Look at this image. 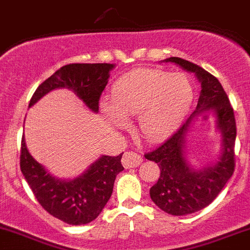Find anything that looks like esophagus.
Listing matches in <instances>:
<instances>
[{
  "instance_id": "34e87169",
  "label": "esophagus",
  "mask_w": 250,
  "mask_h": 250,
  "mask_svg": "<svg viewBox=\"0 0 250 250\" xmlns=\"http://www.w3.org/2000/svg\"><path fill=\"white\" fill-rule=\"evenodd\" d=\"M141 161H143L141 156L133 152V151H127V152H125V155L122 157V163L125 166V168L138 167L141 163Z\"/></svg>"
}]
</instances>
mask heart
<instances>
[{
	"mask_svg": "<svg viewBox=\"0 0 250 250\" xmlns=\"http://www.w3.org/2000/svg\"><path fill=\"white\" fill-rule=\"evenodd\" d=\"M193 99L190 80L183 74L170 75L157 69H137L118 78L111 92V103L103 112L116 127H125V116L138 113V128L147 140L167 138L188 113Z\"/></svg>",
	"mask_w": 250,
	"mask_h": 250,
	"instance_id": "b5f03b06",
	"label": "heart"
}]
</instances>
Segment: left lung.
I'll return each instance as SVG.
<instances>
[{"label": "left lung", "instance_id": "left-lung-1", "mask_svg": "<svg viewBox=\"0 0 250 250\" xmlns=\"http://www.w3.org/2000/svg\"><path fill=\"white\" fill-rule=\"evenodd\" d=\"M166 62H175L188 71L195 72L202 90L196 110L186 122L165 143L145 153L147 160L157 163L161 175L150 188L153 203L172 215H188L210 204L220 193L234 172L236 120L228 94L219 80L197 64L172 57ZM204 108L214 110L218 127L223 134V155L213 166L201 171L192 170L183 155L185 137L192 118Z\"/></svg>", "mask_w": 250, "mask_h": 250}]
</instances>
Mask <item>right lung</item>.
<instances>
[{"label":"right lung","instance_id":"right-lung-1","mask_svg":"<svg viewBox=\"0 0 250 250\" xmlns=\"http://www.w3.org/2000/svg\"><path fill=\"white\" fill-rule=\"evenodd\" d=\"M112 64H69L35 90L29 107L55 88H69L90 110L99 111V100L107 84ZM122 153L103 156L74 180H59L44 169L27 151L21 139L20 169L42 208L69 225H84L98 218L106 206L117 174L122 172Z\"/></svg>","mask_w":250,"mask_h":250}]
</instances>
